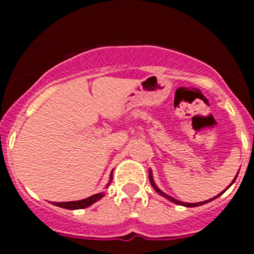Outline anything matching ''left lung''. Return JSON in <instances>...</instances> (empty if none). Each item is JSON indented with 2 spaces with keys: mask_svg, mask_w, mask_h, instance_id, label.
<instances>
[{
  "mask_svg": "<svg viewBox=\"0 0 254 254\" xmlns=\"http://www.w3.org/2000/svg\"><path fill=\"white\" fill-rule=\"evenodd\" d=\"M237 177H238V174L237 176H235V178L233 179V182L232 183H230V185H229V187H230V186L233 185V183H234V181L235 179H237ZM149 178H150V183H151V186H152V188H154L155 190H156V192H158L159 194H160V196H163V197H165V198L167 199H169V201H172V202H174V203H177V205H181V206H185V207H197V206H201V205H205V203H207V202H210V201H212V199H215V198H217V197L219 196H221V194L224 193V192H225L226 190H228V188H226V190H224L223 192H221V193H219L217 194V196H215V197H212V198H210V199H207V201H203V202H197V203H190V202H182V201H178V199H176V198H173L172 196H169V194H167L165 193V192H163V190H160V188L158 187V186L155 185V181H154V177H152V172H151V169L149 170Z\"/></svg>",
  "mask_w": 254,
  "mask_h": 254,
  "instance_id": "obj_1",
  "label": "left lung"
}]
</instances>
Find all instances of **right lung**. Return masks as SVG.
Returning <instances> with one entry per match:
<instances>
[{
    "label": "right lung",
    "mask_w": 254,
    "mask_h": 254,
    "mask_svg": "<svg viewBox=\"0 0 254 254\" xmlns=\"http://www.w3.org/2000/svg\"><path fill=\"white\" fill-rule=\"evenodd\" d=\"M112 179H113V176L111 174V179H109V183L107 185V187L111 185ZM104 192H100V193H95L93 196L87 197L85 199H80V201H69V202H55L53 205L58 206V207L67 208V210H80V208H86L89 206H91L93 203H95L96 201H99L102 197H104Z\"/></svg>",
    "instance_id": "1"
}]
</instances>
